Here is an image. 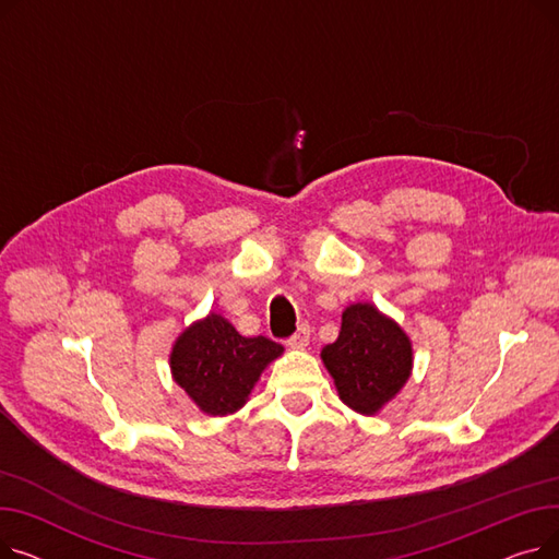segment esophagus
Segmentation results:
<instances>
[{
  "mask_svg": "<svg viewBox=\"0 0 559 559\" xmlns=\"http://www.w3.org/2000/svg\"><path fill=\"white\" fill-rule=\"evenodd\" d=\"M310 335H312L310 326H308V324H301V326L297 329V333L287 340V344H289L292 348H306L308 342H310Z\"/></svg>",
  "mask_w": 559,
  "mask_h": 559,
  "instance_id": "34e87169",
  "label": "esophagus"
}]
</instances>
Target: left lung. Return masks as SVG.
Wrapping results in <instances>:
<instances>
[{
  "instance_id": "obj_1",
  "label": "left lung",
  "mask_w": 559,
  "mask_h": 559,
  "mask_svg": "<svg viewBox=\"0 0 559 559\" xmlns=\"http://www.w3.org/2000/svg\"><path fill=\"white\" fill-rule=\"evenodd\" d=\"M321 358L340 399L356 413L373 415L405 385L413 346L392 319L369 304H356L344 310L340 335Z\"/></svg>"
}]
</instances>
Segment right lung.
<instances>
[{
	"label": "right lung",
	"instance_id": "obj_1",
	"mask_svg": "<svg viewBox=\"0 0 559 559\" xmlns=\"http://www.w3.org/2000/svg\"><path fill=\"white\" fill-rule=\"evenodd\" d=\"M283 354L270 337H245L219 314L197 321L174 344L171 373L205 415L242 407L262 369Z\"/></svg>",
	"mask_w": 559,
	"mask_h": 559
}]
</instances>
